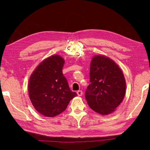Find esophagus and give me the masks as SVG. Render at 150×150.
Returning a JSON list of instances; mask_svg holds the SVG:
<instances>
[{
    "mask_svg": "<svg viewBox=\"0 0 150 150\" xmlns=\"http://www.w3.org/2000/svg\"><path fill=\"white\" fill-rule=\"evenodd\" d=\"M77 93L78 96H82V93H83V92H82V90H79V91H77Z\"/></svg>",
    "mask_w": 150,
    "mask_h": 150,
    "instance_id": "34e87169",
    "label": "esophagus"
}]
</instances>
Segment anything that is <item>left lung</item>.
Returning a JSON list of instances; mask_svg holds the SVG:
<instances>
[{"mask_svg":"<svg viewBox=\"0 0 150 150\" xmlns=\"http://www.w3.org/2000/svg\"><path fill=\"white\" fill-rule=\"evenodd\" d=\"M90 84L85 97L91 109L101 115L111 113L122 103L126 92V81L120 68L104 55L92 59Z\"/></svg>","mask_w":150,"mask_h":150,"instance_id":"8db88e82","label":"left lung"}]
</instances>
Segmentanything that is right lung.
<instances>
[{"mask_svg":"<svg viewBox=\"0 0 150 150\" xmlns=\"http://www.w3.org/2000/svg\"><path fill=\"white\" fill-rule=\"evenodd\" d=\"M64 60L53 55L41 62L30 78L28 93L33 106L43 115L53 117L64 111L77 94L69 87L62 73Z\"/></svg>","mask_w":150,"mask_h":150,"instance_id":"add662e5","label":"right lung"}]
</instances>
